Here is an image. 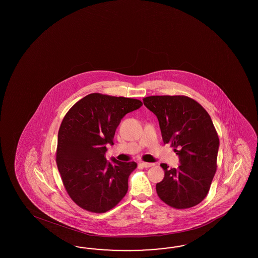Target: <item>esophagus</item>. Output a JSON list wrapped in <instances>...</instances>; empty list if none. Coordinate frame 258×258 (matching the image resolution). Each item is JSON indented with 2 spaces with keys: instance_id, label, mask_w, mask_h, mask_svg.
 I'll use <instances>...</instances> for the list:
<instances>
[{
  "instance_id": "obj_1",
  "label": "esophagus",
  "mask_w": 258,
  "mask_h": 258,
  "mask_svg": "<svg viewBox=\"0 0 258 258\" xmlns=\"http://www.w3.org/2000/svg\"><path fill=\"white\" fill-rule=\"evenodd\" d=\"M140 164L143 167H150V166L154 165L153 163H146V162H142Z\"/></svg>"
}]
</instances>
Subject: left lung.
I'll return each instance as SVG.
<instances>
[{"label":"left lung","mask_w":258,"mask_h":258,"mask_svg":"<svg viewBox=\"0 0 258 258\" xmlns=\"http://www.w3.org/2000/svg\"><path fill=\"white\" fill-rule=\"evenodd\" d=\"M159 121L164 144L179 157L178 168H164V178L156 184L159 198L177 209L202 203L208 194L217 170L218 133L208 112L183 95H155L143 99Z\"/></svg>","instance_id":"1"}]
</instances>
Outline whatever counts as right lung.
<instances>
[{"instance_id": "obj_1", "label": "right lung", "mask_w": 258, "mask_h": 258, "mask_svg": "<svg viewBox=\"0 0 258 258\" xmlns=\"http://www.w3.org/2000/svg\"><path fill=\"white\" fill-rule=\"evenodd\" d=\"M140 100L105 94H88L63 118L57 135L56 164L71 199L87 211L104 213L125 197L135 162L105 158L115 131Z\"/></svg>"}]
</instances>
